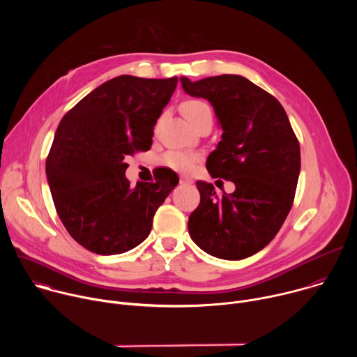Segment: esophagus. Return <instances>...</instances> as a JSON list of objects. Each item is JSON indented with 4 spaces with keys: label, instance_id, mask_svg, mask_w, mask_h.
I'll return each instance as SVG.
<instances>
[{
    "label": "esophagus",
    "instance_id": "esophagus-1",
    "mask_svg": "<svg viewBox=\"0 0 357 357\" xmlns=\"http://www.w3.org/2000/svg\"><path fill=\"white\" fill-rule=\"evenodd\" d=\"M192 182H193V181H192L189 176H185V175L181 176V183H182V185H190Z\"/></svg>",
    "mask_w": 357,
    "mask_h": 357
}]
</instances>
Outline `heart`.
Here are the masks:
<instances>
[{
  "label": "heart",
  "mask_w": 357,
  "mask_h": 357,
  "mask_svg": "<svg viewBox=\"0 0 357 357\" xmlns=\"http://www.w3.org/2000/svg\"><path fill=\"white\" fill-rule=\"evenodd\" d=\"M181 109H182L183 116L192 124L205 114H212L211 107L205 103V101H200V100H188L182 105ZM196 161H197V155H195V154H192V152H188V151H182V149L168 151L161 160L162 165H165L171 169L179 171V172L190 171Z\"/></svg>",
  "instance_id": "heart-1"
}]
</instances>
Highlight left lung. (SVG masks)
Segmentation results:
<instances>
[{
    "label": "left lung",
    "instance_id": "8db88e82",
    "mask_svg": "<svg viewBox=\"0 0 357 357\" xmlns=\"http://www.w3.org/2000/svg\"><path fill=\"white\" fill-rule=\"evenodd\" d=\"M181 83L213 106L223 134L206 168L212 178L236 186L219 196L212 183L196 182L200 203L189 216V234L213 257L247 259L275 237L291 211L299 142L280 101L248 79L222 75L190 82L182 76Z\"/></svg>",
    "mask_w": 357,
    "mask_h": 357
}]
</instances>
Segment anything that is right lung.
<instances>
[{"label": "right lung", "mask_w": 357, "mask_h": 357, "mask_svg": "<svg viewBox=\"0 0 357 357\" xmlns=\"http://www.w3.org/2000/svg\"><path fill=\"white\" fill-rule=\"evenodd\" d=\"M176 84L178 77L121 75L96 87L61 120L46 178L63 226L89 251L113 256L137 247L178 185L172 169L160 168L154 181L131 188L124 161L151 148Z\"/></svg>", "instance_id": "1"}]
</instances>
